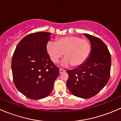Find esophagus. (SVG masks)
Wrapping results in <instances>:
<instances>
[{
  "instance_id": "34e87169",
  "label": "esophagus",
  "mask_w": 121,
  "mask_h": 121,
  "mask_svg": "<svg viewBox=\"0 0 121 121\" xmlns=\"http://www.w3.org/2000/svg\"><path fill=\"white\" fill-rule=\"evenodd\" d=\"M65 71V69H62V68H60V73H63Z\"/></svg>"
}]
</instances>
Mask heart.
Returning a JSON list of instances; mask_svg holds the SVG:
<instances>
[{"label": "heart", "mask_w": 121, "mask_h": 121, "mask_svg": "<svg viewBox=\"0 0 121 121\" xmlns=\"http://www.w3.org/2000/svg\"><path fill=\"white\" fill-rule=\"evenodd\" d=\"M47 52L54 63H58L64 53L62 64L79 67L88 58L91 51L90 41L79 36H69L60 37L56 43L49 41L46 46Z\"/></svg>", "instance_id": "1"}]
</instances>
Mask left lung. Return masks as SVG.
Segmentation results:
<instances>
[{
	"instance_id": "left-lung-1",
	"label": "left lung",
	"mask_w": 121,
	"mask_h": 121,
	"mask_svg": "<svg viewBox=\"0 0 121 121\" xmlns=\"http://www.w3.org/2000/svg\"><path fill=\"white\" fill-rule=\"evenodd\" d=\"M90 40V56L78 67L67 71V86L71 93L82 98H90L98 93L110 77L111 57L105 44L100 39L84 34Z\"/></svg>"
}]
</instances>
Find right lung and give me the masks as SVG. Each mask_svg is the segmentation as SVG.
I'll return each mask as SVG.
<instances>
[{
	"mask_svg": "<svg viewBox=\"0 0 121 121\" xmlns=\"http://www.w3.org/2000/svg\"><path fill=\"white\" fill-rule=\"evenodd\" d=\"M50 34L39 31L27 35L16 46L12 57L14 85L32 99L49 95L59 74V68L52 61L46 49Z\"/></svg>",
	"mask_w": 121,
	"mask_h": 121,
	"instance_id": "right-lung-1",
	"label": "right lung"
}]
</instances>
